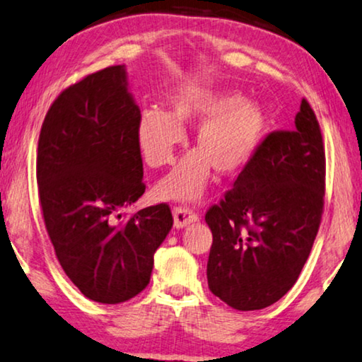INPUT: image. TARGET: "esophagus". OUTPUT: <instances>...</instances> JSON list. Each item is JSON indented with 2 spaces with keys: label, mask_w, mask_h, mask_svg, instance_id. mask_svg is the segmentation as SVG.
Here are the masks:
<instances>
[{
  "label": "esophagus",
  "mask_w": 362,
  "mask_h": 362,
  "mask_svg": "<svg viewBox=\"0 0 362 362\" xmlns=\"http://www.w3.org/2000/svg\"><path fill=\"white\" fill-rule=\"evenodd\" d=\"M173 217H175L176 228L187 227V225L196 222L199 218L197 214H194L189 207H175V211H173Z\"/></svg>",
  "instance_id": "esophagus-1"
}]
</instances>
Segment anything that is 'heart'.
<instances>
[{"mask_svg":"<svg viewBox=\"0 0 362 362\" xmlns=\"http://www.w3.org/2000/svg\"><path fill=\"white\" fill-rule=\"evenodd\" d=\"M242 94L191 90L173 99L171 114L145 109L137 125V142L151 168L175 160L185 142L182 125L204 122L197 129L192 151L156 185V196L175 201L201 197L211 180V166L222 176H232L250 163L269 129L263 104L242 101Z\"/></svg>","mask_w":362,"mask_h":362,"instance_id":"b5f03b06","label":"heart"}]
</instances>
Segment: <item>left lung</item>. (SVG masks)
Returning <instances> with one entry per match:
<instances>
[{
	"instance_id": "left-lung-1",
	"label": "left lung",
	"mask_w": 362,
	"mask_h": 362,
	"mask_svg": "<svg viewBox=\"0 0 362 362\" xmlns=\"http://www.w3.org/2000/svg\"><path fill=\"white\" fill-rule=\"evenodd\" d=\"M325 148L305 99L294 130L266 135L225 197L209 209V289L237 310H259L296 284L323 214Z\"/></svg>"
}]
</instances>
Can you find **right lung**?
<instances>
[{
	"mask_svg": "<svg viewBox=\"0 0 362 362\" xmlns=\"http://www.w3.org/2000/svg\"><path fill=\"white\" fill-rule=\"evenodd\" d=\"M127 86L124 65L91 73L62 91L39 135L47 233L65 274L99 303L130 300L148 286L155 251L173 227L168 204L117 220L145 192L140 109Z\"/></svg>",
	"mask_w": 362,
	"mask_h": 362,
	"instance_id": "right-lung-1",
	"label": "right lung"
}]
</instances>
